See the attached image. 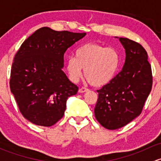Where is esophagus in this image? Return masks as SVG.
<instances>
[{
  "mask_svg": "<svg viewBox=\"0 0 161 161\" xmlns=\"http://www.w3.org/2000/svg\"><path fill=\"white\" fill-rule=\"evenodd\" d=\"M87 91H89V90L87 88H86V87H81V88L79 90V92L82 93V92H87Z\"/></svg>",
  "mask_w": 161,
  "mask_h": 161,
  "instance_id": "1",
  "label": "esophagus"
}]
</instances>
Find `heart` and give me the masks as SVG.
I'll return each mask as SVG.
<instances>
[{"label": "heart", "mask_w": 161, "mask_h": 161, "mask_svg": "<svg viewBox=\"0 0 161 161\" xmlns=\"http://www.w3.org/2000/svg\"><path fill=\"white\" fill-rule=\"evenodd\" d=\"M75 57L66 62L69 79L77 82L82 75L91 85L101 86L110 82L118 71L119 55L116 50L97 43H86L76 50Z\"/></svg>", "instance_id": "heart-1"}]
</instances>
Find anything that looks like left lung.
<instances>
[{
	"mask_svg": "<svg viewBox=\"0 0 161 161\" xmlns=\"http://www.w3.org/2000/svg\"><path fill=\"white\" fill-rule=\"evenodd\" d=\"M125 50L122 70L97 90L94 114L105 129L114 130L131 122L142 111L153 85L151 65L146 50L137 42L119 38Z\"/></svg>",
	"mask_w": 161,
	"mask_h": 161,
	"instance_id": "1",
	"label": "left lung"
}]
</instances>
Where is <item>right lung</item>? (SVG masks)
Listing matches in <instances>:
<instances>
[{
  "label": "right lung",
  "mask_w": 161,
  "mask_h": 161,
  "mask_svg": "<svg viewBox=\"0 0 161 161\" xmlns=\"http://www.w3.org/2000/svg\"><path fill=\"white\" fill-rule=\"evenodd\" d=\"M86 34L42 27L21 45L11 67L10 89L30 122L50 127L64 116L68 98L79 90L62 71L64 54Z\"/></svg>",
  "instance_id": "right-lung-1"
}]
</instances>
